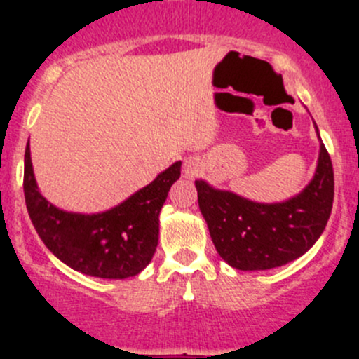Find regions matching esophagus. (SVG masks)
I'll use <instances>...</instances> for the list:
<instances>
[{"label":"esophagus","mask_w":359,"mask_h":359,"mask_svg":"<svg viewBox=\"0 0 359 359\" xmlns=\"http://www.w3.org/2000/svg\"><path fill=\"white\" fill-rule=\"evenodd\" d=\"M182 172H184V177H186V179H194V177L201 172L200 161L194 158L186 159V161H184V166H182Z\"/></svg>","instance_id":"obj_1"}]
</instances>
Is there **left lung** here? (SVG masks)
Returning <instances> with one entry per match:
<instances>
[{"label": "left lung", "mask_w": 359, "mask_h": 359, "mask_svg": "<svg viewBox=\"0 0 359 359\" xmlns=\"http://www.w3.org/2000/svg\"><path fill=\"white\" fill-rule=\"evenodd\" d=\"M194 184L217 252L240 271L273 269L304 255L327 227L334 203V168L323 142L314 177L290 200L257 203L201 179Z\"/></svg>", "instance_id": "obj_1"}]
</instances>
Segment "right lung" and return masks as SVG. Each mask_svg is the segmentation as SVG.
<instances>
[{"mask_svg": "<svg viewBox=\"0 0 359 359\" xmlns=\"http://www.w3.org/2000/svg\"><path fill=\"white\" fill-rule=\"evenodd\" d=\"M180 165L175 161L114 208L88 215L57 208L39 193L27 142L24 194L29 217L46 248L71 269L106 280L135 276L156 252L159 212L179 180Z\"/></svg>", "mask_w": 359, "mask_h": 359, "instance_id": "right-lung-1", "label": "right lung"}]
</instances>
